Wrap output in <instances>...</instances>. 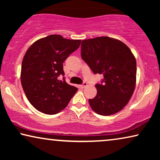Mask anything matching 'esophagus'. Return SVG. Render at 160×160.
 Wrapping results in <instances>:
<instances>
[{
    "label": "esophagus",
    "mask_w": 160,
    "mask_h": 160,
    "mask_svg": "<svg viewBox=\"0 0 160 160\" xmlns=\"http://www.w3.org/2000/svg\"><path fill=\"white\" fill-rule=\"evenodd\" d=\"M87 86V82H84L82 85H80V87H81V88H82V89H84V88H85V87H86Z\"/></svg>",
    "instance_id": "1"
}]
</instances>
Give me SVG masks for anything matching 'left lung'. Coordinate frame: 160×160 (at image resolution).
Instances as JSON below:
<instances>
[{
  "mask_svg": "<svg viewBox=\"0 0 160 160\" xmlns=\"http://www.w3.org/2000/svg\"><path fill=\"white\" fill-rule=\"evenodd\" d=\"M82 58L95 74L103 75L95 85L98 93L89 99L98 114L113 115L128 104L136 84V60L128 46L110 37L83 40Z\"/></svg>",
  "mask_w": 160,
  "mask_h": 160,
  "instance_id": "1",
  "label": "left lung"
}]
</instances>
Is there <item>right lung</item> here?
I'll list each match as a JSON object with an SVG mask.
<instances>
[{"label":"right lung","instance_id":"1","mask_svg":"<svg viewBox=\"0 0 160 160\" xmlns=\"http://www.w3.org/2000/svg\"><path fill=\"white\" fill-rule=\"evenodd\" d=\"M81 40L50 35L29 47L22 62L21 84L28 100L37 110L56 114L63 110L78 89L67 84L63 62L79 47Z\"/></svg>","mask_w":160,"mask_h":160}]
</instances>
